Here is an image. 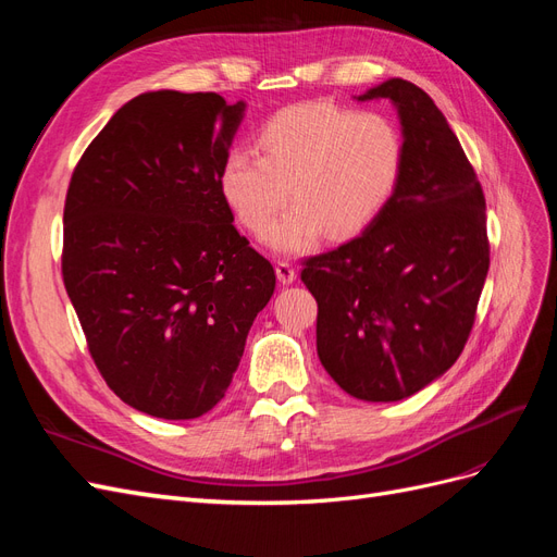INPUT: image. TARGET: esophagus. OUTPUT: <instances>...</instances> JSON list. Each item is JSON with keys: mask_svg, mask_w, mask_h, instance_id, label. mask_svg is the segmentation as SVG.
<instances>
[{"mask_svg": "<svg viewBox=\"0 0 557 557\" xmlns=\"http://www.w3.org/2000/svg\"><path fill=\"white\" fill-rule=\"evenodd\" d=\"M276 276H278V281H281L283 285H290V283H295V278H297V269H295L290 262H278V264H276Z\"/></svg>", "mask_w": 557, "mask_h": 557, "instance_id": "obj_1", "label": "esophagus"}]
</instances>
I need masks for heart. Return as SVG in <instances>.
<instances>
[{
	"label": "heart",
	"instance_id": "heart-1",
	"mask_svg": "<svg viewBox=\"0 0 557 557\" xmlns=\"http://www.w3.org/2000/svg\"><path fill=\"white\" fill-rule=\"evenodd\" d=\"M258 153L230 150L221 193L250 232H264L285 198L294 207L267 232L281 256L315 246L320 234L352 237L391 199L401 172V137L379 111L297 104L274 113L258 132Z\"/></svg>",
	"mask_w": 557,
	"mask_h": 557
}]
</instances>
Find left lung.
<instances>
[{
	"instance_id": "1",
	"label": "left lung",
	"mask_w": 557,
	"mask_h": 557,
	"mask_svg": "<svg viewBox=\"0 0 557 557\" xmlns=\"http://www.w3.org/2000/svg\"><path fill=\"white\" fill-rule=\"evenodd\" d=\"M391 99L401 172L360 237L307 260L318 301L315 348L344 393L411 397L446 374L474 325L491 267L481 183L432 97L387 78L356 97Z\"/></svg>"
}]
</instances>
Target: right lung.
Instances as JSON below:
<instances>
[{
    "label": "right lung",
    "instance_id": "right-lung-1",
    "mask_svg": "<svg viewBox=\"0 0 557 557\" xmlns=\"http://www.w3.org/2000/svg\"><path fill=\"white\" fill-rule=\"evenodd\" d=\"M244 113L215 92H144L111 115L66 190V295L107 385L148 416L211 411L276 288L218 183Z\"/></svg>",
    "mask_w": 557,
    "mask_h": 557
}]
</instances>
